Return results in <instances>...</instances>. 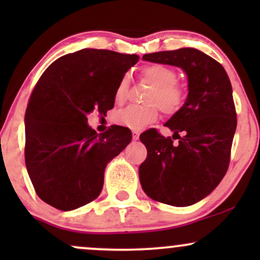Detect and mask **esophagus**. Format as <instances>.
Wrapping results in <instances>:
<instances>
[{
    "label": "esophagus",
    "instance_id": "34e87169",
    "mask_svg": "<svg viewBox=\"0 0 260 260\" xmlns=\"http://www.w3.org/2000/svg\"><path fill=\"white\" fill-rule=\"evenodd\" d=\"M139 139V133L133 131V140H138Z\"/></svg>",
    "mask_w": 260,
    "mask_h": 260
}]
</instances>
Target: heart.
Segmentation results:
<instances>
[{
  "instance_id": "b5f03b06",
  "label": "heart",
  "mask_w": 260,
  "mask_h": 260,
  "mask_svg": "<svg viewBox=\"0 0 260 260\" xmlns=\"http://www.w3.org/2000/svg\"><path fill=\"white\" fill-rule=\"evenodd\" d=\"M142 76L153 89L145 96L148 105H131L120 110L113 116V122L133 131H140L156 121L159 109L166 115H174L183 106L186 100V88L177 82V73L171 67L160 63L145 66ZM129 82L128 77H122L115 89V101L122 104L128 96Z\"/></svg>"
}]
</instances>
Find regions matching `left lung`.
<instances>
[{"mask_svg": "<svg viewBox=\"0 0 260 260\" xmlns=\"http://www.w3.org/2000/svg\"><path fill=\"white\" fill-rule=\"evenodd\" d=\"M143 59L182 68L188 96L165 123L174 132L172 138L156 129L140 134L148 150L139 166L140 184L156 202L174 207L196 204L215 189L229 168L237 126L229 76L219 62L192 47L147 53Z\"/></svg>", "mask_w": 260, "mask_h": 260, "instance_id": "left-lung-1", "label": "left lung"}]
</instances>
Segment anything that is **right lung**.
Here are the masks:
<instances>
[{
    "label": "right lung",
    "instance_id": "add662e5",
    "mask_svg": "<svg viewBox=\"0 0 260 260\" xmlns=\"http://www.w3.org/2000/svg\"><path fill=\"white\" fill-rule=\"evenodd\" d=\"M137 55L83 49L62 56L40 77L25 111V166L39 198L62 211L99 197L107 164L132 133L111 126L98 134L86 115L105 113L115 89L138 62Z\"/></svg>",
    "mask_w": 260,
    "mask_h": 260
}]
</instances>
